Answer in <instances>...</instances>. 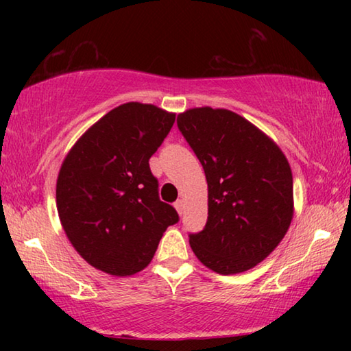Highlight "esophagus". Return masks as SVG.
Here are the masks:
<instances>
[{"instance_id":"34e87169","label":"esophagus","mask_w":351,"mask_h":351,"mask_svg":"<svg viewBox=\"0 0 351 351\" xmlns=\"http://www.w3.org/2000/svg\"><path fill=\"white\" fill-rule=\"evenodd\" d=\"M175 209H176V212L180 213V215H182L184 213V201L182 199H178L176 203H175Z\"/></svg>"}]
</instances>
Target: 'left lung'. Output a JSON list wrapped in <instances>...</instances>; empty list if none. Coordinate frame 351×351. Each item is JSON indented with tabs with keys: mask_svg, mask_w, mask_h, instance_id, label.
Listing matches in <instances>:
<instances>
[{
	"mask_svg": "<svg viewBox=\"0 0 351 351\" xmlns=\"http://www.w3.org/2000/svg\"><path fill=\"white\" fill-rule=\"evenodd\" d=\"M176 122L207 180V223L190 235V247L218 274L254 268L283 240L294 215L287 156L268 134L230 110L190 108Z\"/></svg>",
	"mask_w": 351,
	"mask_h": 351,
	"instance_id": "obj_1",
	"label": "left lung"
}]
</instances>
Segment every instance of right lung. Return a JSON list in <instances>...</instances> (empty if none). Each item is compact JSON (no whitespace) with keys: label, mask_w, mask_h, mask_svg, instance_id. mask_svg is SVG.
Segmentation results:
<instances>
[{"label":"right lung","mask_w":351,"mask_h":351,"mask_svg":"<svg viewBox=\"0 0 351 351\" xmlns=\"http://www.w3.org/2000/svg\"><path fill=\"white\" fill-rule=\"evenodd\" d=\"M175 112L128 102L106 112L64 156L57 212L71 245L99 271L125 277L147 268L176 210L158 197L148 159Z\"/></svg>","instance_id":"obj_1"}]
</instances>
